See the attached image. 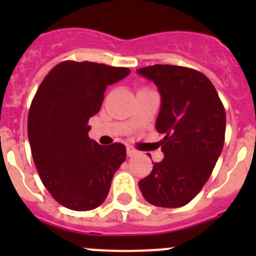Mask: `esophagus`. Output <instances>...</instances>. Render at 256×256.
I'll list each match as a JSON object with an SVG mask.
<instances>
[{
  "label": "esophagus",
  "mask_w": 256,
  "mask_h": 256,
  "mask_svg": "<svg viewBox=\"0 0 256 256\" xmlns=\"http://www.w3.org/2000/svg\"><path fill=\"white\" fill-rule=\"evenodd\" d=\"M137 154V150L132 146H126V155L128 156H134Z\"/></svg>",
  "instance_id": "obj_1"
}]
</instances>
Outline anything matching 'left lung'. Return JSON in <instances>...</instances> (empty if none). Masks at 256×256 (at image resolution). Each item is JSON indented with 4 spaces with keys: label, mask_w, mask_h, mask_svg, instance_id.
<instances>
[{
    "label": "left lung",
    "mask_w": 256,
    "mask_h": 256,
    "mask_svg": "<svg viewBox=\"0 0 256 256\" xmlns=\"http://www.w3.org/2000/svg\"><path fill=\"white\" fill-rule=\"evenodd\" d=\"M137 73L154 80L162 94L156 130L164 159L138 182L150 204L180 208L208 182L223 150L226 110L205 74L178 65H152Z\"/></svg>",
    "instance_id": "8db88e82"
}]
</instances>
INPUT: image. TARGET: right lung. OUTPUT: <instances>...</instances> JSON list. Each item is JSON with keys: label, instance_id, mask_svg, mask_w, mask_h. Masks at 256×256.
I'll use <instances>...</instances> for the list:
<instances>
[{"label": "right lung", "instance_id": "right-lung-1", "mask_svg": "<svg viewBox=\"0 0 256 256\" xmlns=\"http://www.w3.org/2000/svg\"><path fill=\"white\" fill-rule=\"evenodd\" d=\"M128 68L65 60L38 87L28 114V138L44 186L58 204L76 212L100 206L126 146H101L90 138V118L100 112L108 84L126 78Z\"/></svg>", "mask_w": 256, "mask_h": 256}]
</instances>
